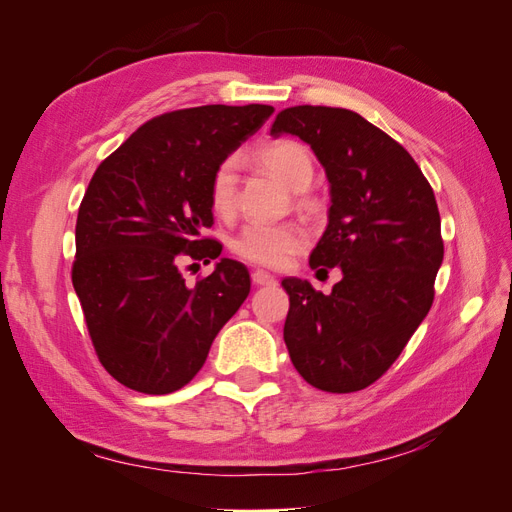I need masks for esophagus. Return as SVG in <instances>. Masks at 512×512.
I'll list each match as a JSON object with an SVG mask.
<instances>
[{
    "label": "esophagus",
    "mask_w": 512,
    "mask_h": 512,
    "mask_svg": "<svg viewBox=\"0 0 512 512\" xmlns=\"http://www.w3.org/2000/svg\"><path fill=\"white\" fill-rule=\"evenodd\" d=\"M252 282H254L256 286H275V277H273L271 273H267V271L256 269V271L252 273Z\"/></svg>",
    "instance_id": "34e87169"
}]
</instances>
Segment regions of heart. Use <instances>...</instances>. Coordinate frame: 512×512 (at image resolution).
I'll list each match as a JSON object with an SVG mask.
<instances>
[{"mask_svg":"<svg viewBox=\"0 0 512 512\" xmlns=\"http://www.w3.org/2000/svg\"><path fill=\"white\" fill-rule=\"evenodd\" d=\"M256 162L269 170L290 190H305L314 175L312 156L303 143L292 138H275L262 143L254 151ZM237 203V162L222 160L209 179V207L220 218H228ZM309 243V232L294 222L245 224L230 247L241 260L265 269H284L288 262L303 252Z\"/></svg>","mask_w":512,"mask_h":512,"instance_id":"b5f03b06","label":"heart"}]
</instances>
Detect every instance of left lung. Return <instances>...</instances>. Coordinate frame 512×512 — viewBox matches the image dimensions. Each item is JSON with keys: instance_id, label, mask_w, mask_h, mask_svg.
<instances>
[{"instance_id": "8db88e82", "label": "left lung", "mask_w": 512, "mask_h": 512, "mask_svg": "<svg viewBox=\"0 0 512 512\" xmlns=\"http://www.w3.org/2000/svg\"><path fill=\"white\" fill-rule=\"evenodd\" d=\"M282 132L314 149L331 185L329 226L309 265L344 273L331 294L286 277L284 342L305 382L361 391L397 361L433 303L444 258L436 196L410 153L348 108H284L271 126Z\"/></svg>"}]
</instances>
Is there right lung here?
Instances as JSON below:
<instances>
[{"label":"right lung","instance_id":"add662e5","mask_svg":"<svg viewBox=\"0 0 512 512\" xmlns=\"http://www.w3.org/2000/svg\"><path fill=\"white\" fill-rule=\"evenodd\" d=\"M273 106L207 104L143 123L89 181L76 218L72 284L91 344L117 382L147 395L188 384L215 335L250 294V273L222 258L188 286L181 258L215 260L209 179Z\"/></svg>","mask_w":512,"mask_h":512}]
</instances>
